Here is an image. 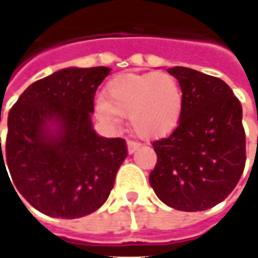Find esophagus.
Wrapping results in <instances>:
<instances>
[{"label":"esophagus","instance_id":"1","mask_svg":"<svg viewBox=\"0 0 258 258\" xmlns=\"http://www.w3.org/2000/svg\"><path fill=\"white\" fill-rule=\"evenodd\" d=\"M140 146V143L139 142H136V140H127V149H128V153L136 152V149Z\"/></svg>","mask_w":258,"mask_h":258}]
</instances>
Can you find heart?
Returning <instances> with one entry per match:
<instances>
[{
    "label": "heart",
    "mask_w": 258,
    "mask_h": 258,
    "mask_svg": "<svg viewBox=\"0 0 258 258\" xmlns=\"http://www.w3.org/2000/svg\"><path fill=\"white\" fill-rule=\"evenodd\" d=\"M97 112L107 122L130 118L131 130L145 139L165 136L176 128L183 110V90L167 72L122 74L107 82Z\"/></svg>",
    "instance_id": "obj_1"
}]
</instances>
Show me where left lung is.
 <instances>
[{"label":"left lung","mask_w":258,"mask_h":258,"mask_svg":"<svg viewBox=\"0 0 258 258\" xmlns=\"http://www.w3.org/2000/svg\"><path fill=\"white\" fill-rule=\"evenodd\" d=\"M183 90L176 130L152 143L158 161L149 183L164 204L204 211L229 197L245 167L242 106L220 78L176 66Z\"/></svg>","instance_id":"8db88e82"}]
</instances>
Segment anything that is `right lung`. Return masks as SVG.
I'll list each match as a JSON object with an SVG mask.
<instances>
[{"label": "right lung", "mask_w": 258, "mask_h": 258, "mask_svg": "<svg viewBox=\"0 0 258 258\" xmlns=\"http://www.w3.org/2000/svg\"><path fill=\"white\" fill-rule=\"evenodd\" d=\"M109 72L105 66L61 69L29 85L9 112L0 171L7 173V165L22 197L47 216L94 213L127 158L124 139L100 137L91 125L94 94Z\"/></svg>", "instance_id": "1"}]
</instances>
